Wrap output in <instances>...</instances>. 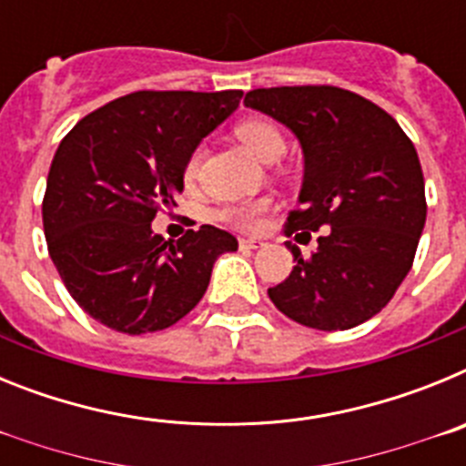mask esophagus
Masks as SVG:
<instances>
[{
    "label": "esophagus",
    "mask_w": 466,
    "mask_h": 466,
    "mask_svg": "<svg viewBox=\"0 0 466 466\" xmlns=\"http://www.w3.org/2000/svg\"><path fill=\"white\" fill-rule=\"evenodd\" d=\"M263 242L252 240V238H240V249H258Z\"/></svg>",
    "instance_id": "esophagus-1"
}]
</instances>
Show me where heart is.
Returning a JSON list of instances; mask_svg holds the SVG:
<instances>
[{
  "mask_svg": "<svg viewBox=\"0 0 466 466\" xmlns=\"http://www.w3.org/2000/svg\"><path fill=\"white\" fill-rule=\"evenodd\" d=\"M236 137L240 139L242 147L258 160H275L284 151V135L273 121L266 118H247V121L236 126ZM200 160H203V147H196L187 156L182 167V177L187 184L196 182L198 170H200ZM268 209V200H242V203L228 205L219 212L226 224L236 226L240 230H254L261 221V214Z\"/></svg>",
  "mask_w": 466,
  "mask_h": 466,
  "instance_id": "b5f03b06",
  "label": "heart"
}]
</instances>
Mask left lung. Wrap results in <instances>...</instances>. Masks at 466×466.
Returning <instances> with one entry per match:
<instances>
[{"mask_svg":"<svg viewBox=\"0 0 466 466\" xmlns=\"http://www.w3.org/2000/svg\"><path fill=\"white\" fill-rule=\"evenodd\" d=\"M245 105L284 123L299 137L306 172L300 208L284 236L329 226L294 270L270 287L279 312L319 331L371 319L413 266L425 228V177L409 135L385 109L336 86H279L245 95Z\"/></svg>","mask_w":466,"mask_h":466,"instance_id":"1","label":"left lung"}]
</instances>
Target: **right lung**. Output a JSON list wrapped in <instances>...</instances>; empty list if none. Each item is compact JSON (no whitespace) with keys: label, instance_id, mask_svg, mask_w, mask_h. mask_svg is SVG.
<instances>
[{"label":"right lung","instance_id":"1","mask_svg":"<svg viewBox=\"0 0 466 466\" xmlns=\"http://www.w3.org/2000/svg\"><path fill=\"white\" fill-rule=\"evenodd\" d=\"M242 90H137L90 111L53 156L41 205L48 254L72 299L114 331H163L198 306L212 266L238 240L217 226L177 242L151 230L182 193L200 139Z\"/></svg>","mask_w":466,"mask_h":466}]
</instances>
